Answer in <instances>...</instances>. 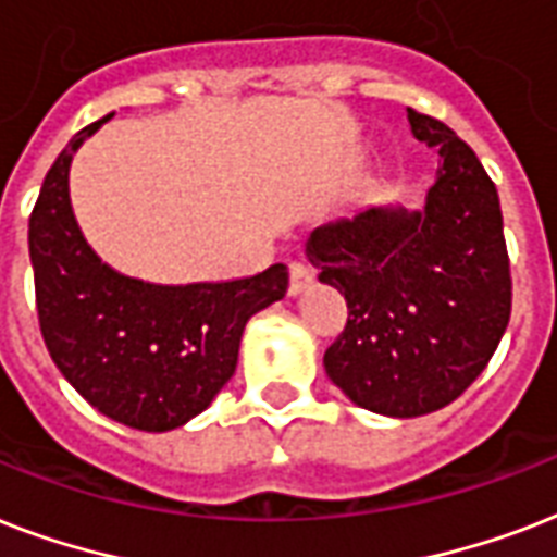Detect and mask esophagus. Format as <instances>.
Returning a JSON list of instances; mask_svg holds the SVG:
<instances>
[{
  "instance_id": "1",
  "label": "esophagus",
  "mask_w": 557,
  "mask_h": 557,
  "mask_svg": "<svg viewBox=\"0 0 557 557\" xmlns=\"http://www.w3.org/2000/svg\"><path fill=\"white\" fill-rule=\"evenodd\" d=\"M309 283H312V271L306 269L304 262H292V265H288V295H304L306 288H309Z\"/></svg>"
}]
</instances>
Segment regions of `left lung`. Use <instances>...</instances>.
Returning a JSON list of instances; mask_svg holds the SVG:
<instances>
[{
  "mask_svg": "<svg viewBox=\"0 0 557 557\" xmlns=\"http://www.w3.org/2000/svg\"><path fill=\"white\" fill-rule=\"evenodd\" d=\"M440 150L422 210L367 208L314 227L306 257L349 318L323 367L349 401L413 419L450 405L492 361L511 314L497 187L457 133L407 109Z\"/></svg>",
  "mask_w": 557,
  "mask_h": 557,
  "instance_id": "8db88e82",
  "label": "left lung"
}]
</instances>
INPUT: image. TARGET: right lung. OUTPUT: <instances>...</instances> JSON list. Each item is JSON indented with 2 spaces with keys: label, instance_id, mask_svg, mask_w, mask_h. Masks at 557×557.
<instances>
[{
  "label": "right lung",
  "instance_id": "right-lung-1",
  "mask_svg": "<svg viewBox=\"0 0 557 557\" xmlns=\"http://www.w3.org/2000/svg\"><path fill=\"white\" fill-rule=\"evenodd\" d=\"M109 117L74 135L48 170L28 222L37 314L51 361L109 419L135 431L182 428L234 375L245 323L283 300V262L243 280L161 286L126 277L86 243L72 199L74 152Z\"/></svg>",
  "mask_w": 557,
  "mask_h": 557
}]
</instances>
